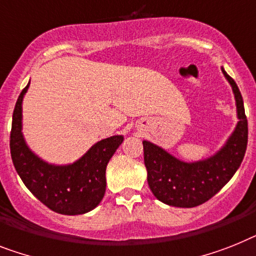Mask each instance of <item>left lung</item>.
<instances>
[{
	"label": "left lung",
	"instance_id": "left-lung-1",
	"mask_svg": "<svg viewBox=\"0 0 256 256\" xmlns=\"http://www.w3.org/2000/svg\"><path fill=\"white\" fill-rule=\"evenodd\" d=\"M222 73L233 88L240 122L226 144L214 156L187 164L162 148L142 141L148 184L153 195L168 206L192 208L208 202L232 179L242 164L248 136L244 99L233 78L224 69Z\"/></svg>",
	"mask_w": 256,
	"mask_h": 256
}]
</instances>
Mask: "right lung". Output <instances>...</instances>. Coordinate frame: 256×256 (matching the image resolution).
I'll list each match as a JSON object with an SVG mask.
<instances>
[{
  "label": "right lung",
  "instance_id": "obj_1",
  "mask_svg": "<svg viewBox=\"0 0 256 256\" xmlns=\"http://www.w3.org/2000/svg\"><path fill=\"white\" fill-rule=\"evenodd\" d=\"M28 85L18 96L12 112L10 153L14 168L31 194L50 210L68 216L90 212L104 196L106 168L124 137L98 141L72 164L44 162L30 150L22 134V100Z\"/></svg>",
  "mask_w": 256,
  "mask_h": 256
}]
</instances>
